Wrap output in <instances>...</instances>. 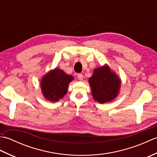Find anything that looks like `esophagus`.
<instances>
[{
    "label": "esophagus",
    "instance_id": "1",
    "mask_svg": "<svg viewBox=\"0 0 157 157\" xmlns=\"http://www.w3.org/2000/svg\"><path fill=\"white\" fill-rule=\"evenodd\" d=\"M78 78L79 81H82L83 79H84V76L82 74V73H78Z\"/></svg>",
    "mask_w": 157,
    "mask_h": 157
}]
</instances>
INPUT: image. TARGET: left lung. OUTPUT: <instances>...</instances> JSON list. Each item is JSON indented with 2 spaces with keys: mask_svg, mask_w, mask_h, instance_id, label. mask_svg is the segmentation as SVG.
I'll return each mask as SVG.
<instances>
[{
  "mask_svg": "<svg viewBox=\"0 0 157 157\" xmlns=\"http://www.w3.org/2000/svg\"><path fill=\"white\" fill-rule=\"evenodd\" d=\"M88 82L93 98L101 104L113 101L121 89V79L107 64L94 69Z\"/></svg>",
  "mask_w": 157,
  "mask_h": 157,
  "instance_id": "obj_1",
  "label": "left lung"
}]
</instances>
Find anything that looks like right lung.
<instances>
[{
	"mask_svg": "<svg viewBox=\"0 0 157 157\" xmlns=\"http://www.w3.org/2000/svg\"><path fill=\"white\" fill-rule=\"evenodd\" d=\"M74 78L59 68L46 73L41 79L40 88L42 95L50 102H57L64 97L68 86Z\"/></svg>",
	"mask_w": 157,
	"mask_h": 157,
	"instance_id": "obj_1",
	"label": "right lung"
}]
</instances>
